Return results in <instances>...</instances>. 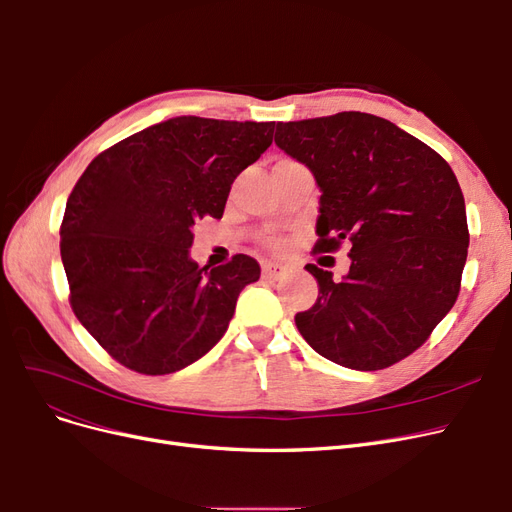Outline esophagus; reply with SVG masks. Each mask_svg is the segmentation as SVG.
<instances>
[{"instance_id":"34e87169","label":"esophagus","mask_w":512,"mask_h":512,"mask_svg":"<svg viewBox=\"0 0 512 512\" xmlns=\"http://www.w3.org/2000/svg\"><path fill=\"white\" fill-rule=\"evenodd\" d=\"M286 273V267L280 265V262H262V277H267V280H277V277H282Z\"/></svg>"}]
</instances>
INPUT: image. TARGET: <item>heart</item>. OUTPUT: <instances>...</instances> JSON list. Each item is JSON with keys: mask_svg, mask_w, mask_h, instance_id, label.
Listing matches in <instances>:
<instances>
[{"mask_svg": "<svg viewBox=\"0 0 512 512\" xmlns=\"http://www.w3.org/2000/svg\"><path fill=\"white\" fill-rule=\"evenodd\" d=\"M269 247H271V250H280L282 239H269Z\"/></svg>", "mask_w": 512, "mask_h": 512, "instance_id": "heart-1", "label": "heart"}]
</instances>
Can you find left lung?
<instances>
[{"label": "left lung", "instance_id": "obj_1", "mask_svg": "<svg viewBox=\"0 0 512 512\" xmlns=\"http://www.w3.org/2000/svg\"><path fill=\"white\" fill-rule=\"evenodd\" d=\"M275 145L309 166L322 190L314 252L352 245L342 282L305 267L320 290L294 316L299 333L350 369L406 359L459 297L470 232L453 168L395 123L356 111L280 121Z\"/></svg>", "mask_w": 512, "mask_h": 512}]
</instances>
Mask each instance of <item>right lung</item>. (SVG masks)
<instances>
[{
  "mask_svg": "<svg viewBox=\"0 0 512 512\" xmlns=\"http://www.w3.org/2000/svg\"><path fill=\"white\" fill-rule=\"evenodd\" d=\"M275 121L175 117L89 162L59 228L70 307L117 363L145 376L198 361L258 282L245 254L190 260L194 226L220 220L232 181L273 143Z\"/></svg>",
  "mask_w": 512,
  "mask_h": 512,
  "instance_id": "obj_1",
  "label": "right lung"
}]
</instances>
